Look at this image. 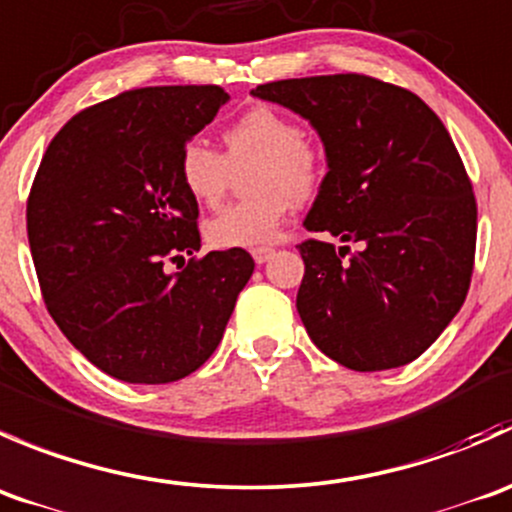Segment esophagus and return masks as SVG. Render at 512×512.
Returning a JSON list of instances; mask_svg holds the SVG:
<instances>
[{
	"label": "esophagus",
	"instance_id": "34e87169",
	"mask_svg": "<svg viewBox=\"0 0 512 512\" xmlns=\"http://www.w3.org/2000/svg\"><path fill=\"white\" fill-rule=\"evenodd\" d=\"M273 254H276V249H271V246H258V249L251 251V256H254L256 263H266Z\"/></svg>",
	"mask_w": 512,
	"mask_h": 512
}]
</instances>
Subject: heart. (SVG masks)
Instances as JSON below:
<instances>
[{"mask_svg":"<svg viewBox=\"0 0 512 512\" xmlns=\"http://www.w3.org/2000/svg\"><path fill=\"white\" fill-rule=\"evenodd\" d=\"M224 154L204 139H189L179 151L176 171L196 204L224 199L231 169L254 161L246 176L251 194L216 211L204 231L211 246H261L276 239L291 206L311 199L328 176V151L303 126L276 106H251L221 131Z\"/></svg>","mask_w":512,"mask_h":512,"instance_id":"heart-1","label":"heart"}]
</instances>
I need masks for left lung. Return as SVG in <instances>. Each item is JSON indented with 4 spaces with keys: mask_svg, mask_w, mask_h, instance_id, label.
<instances>
[{
    "mask_svg": "<svg viewBox=\"0 0 512 512\" xmlns=\"http://www.w3.org/2000/svg\"><path fill=\"white\" fill-rule=\"evenodd\" d=\"M256 96L306 116L328 151L326 184L298 244L296 308L311 341L351 371L416 361L463 306L478 204L443 121L421 96L368 74L281 79Z\"/></svg>",
    "mask_w": 512,
    "mask_h": 512,
    "instance_id": "left-lung-1",
    "label": "left lung"
}]
</instances>
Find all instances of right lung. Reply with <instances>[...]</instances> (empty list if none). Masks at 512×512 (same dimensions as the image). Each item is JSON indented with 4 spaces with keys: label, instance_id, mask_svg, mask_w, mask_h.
Returning <instances> with one entry per match:
<instances>
[{
    "label": "right lung",
    "instance_id": "obj_1",
    "mask_svg": "<svg viewBox=\"0 0 512 512\" xmlns=\"http://www.w3.org/2000/svg\"><path fill=\"white\" fill-rule=\"evenodd\" d=\"M226 99L216 84L121 91L59 129L32 181L27 236L49 316L119 381L156 386L204 366L254 273L244 249L194 256L199 204L176 171Z\"/></svg>",
    "mask_w": 512,
    "mask_h": 512
}]
</instances>
